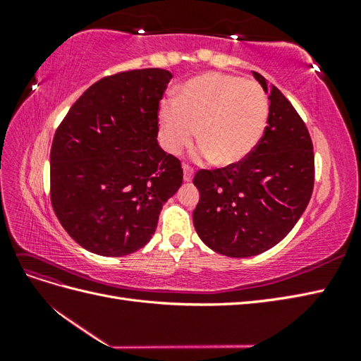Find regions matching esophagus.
Wrapping results in <instances>:
<instances>
[{
	"label": "esophagus",
	"instance_id": "esophagus-1",
	"mask_svg": "<svg viewBox=\"0 0 361 361\" xmlns=\"http://www.w3.org/2000/svg\"><path fill=\"white\" fill-rule=\"evenodd\" d=\"M183 173H185V181H192L194 178V169L188 166V164H183Z\"/></svg>",
	"mask_w": 361,
	"mask_h": 361
}]
</instances>
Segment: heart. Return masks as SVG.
<instances>
[{
	"label": "heart",
	"instance_id": "b5f03b06",
	"mask_svg": "<svg viewBox=\"0 0 361 361\" xmlns=\"http://www.w3.org/2000/svg\"><path fill=\"white\" fill-rule=\"evenodd\" d=\"M270 118L264 88L228 74H203L178 91L176 101L159 105V137L164 149L180 153L197 135V155L219 166L248 158L262 141Z\"/></svg>",
	"mask_w": 361,
	"mask_h": 361
}]
</instances>
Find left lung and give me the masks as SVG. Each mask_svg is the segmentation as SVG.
Segmentation results:
<instances>
[{
  "instance_id": "1",
  "label": "left lung",
  "mask_w": 361,
  "mask_h": 361,
  "mask_svg": "<svg viewBox=\"0 0 361 361\" xmlns=\"http://www.w3.org/2000/svg\"><path fill=\"white\" fill-rule=\"evenodd\" d=\"M270 99L262 141L248 158L214 171L200 169V192L192 219L211 250L229 257H251L273 248L307 208L315 181L309 130L293 105L259 73Z\"/></svg>"
}]
</instances>
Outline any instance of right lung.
I'll list each match as a JSON object with an SVG mask.
<instances>
[{
    "label": "right lung",
    "instance_id": "obj_1",
    "mask_svg": "<svg viewBox=\"0 0 361 361\" xmlns=\"http://www.w3.org/2000/svg\"><path fill=\"white\" fill-rule=\"evenodd\" d=\"M159 68L93 83L68 111L51 147V203L65 231L99 256L142 248L183 183L178 158L158 144Z\"/></svg>",
    "mask_w": 361,
    "mask_h": 361
}]
</instances>
